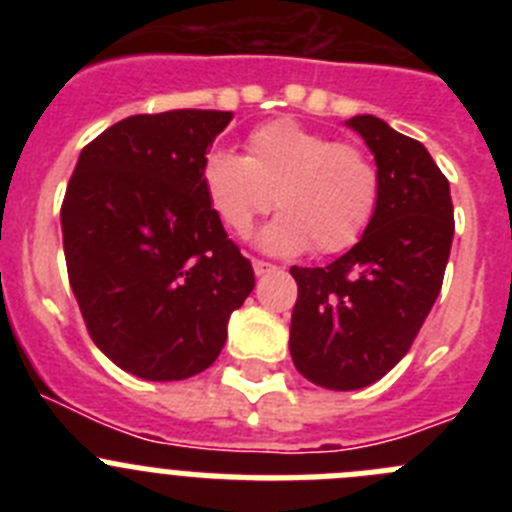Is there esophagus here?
<instances>
[{
  "instance_id": "34e87169",
  "label": "esophagus",
  "mask_w": 512,
  "mask_h": 512,
  "mask_svg": "<svg viewBox=\"0 0 512 512\" xmlns=\"http://www.w3.org/2000/svg\"><path fill=\"white\" fill-rule=\"evenodd\" d=\"M277 266L269 264V261H261V259H253V274L256 277H264V274H269V271H274Z\"/></svg>"
}]
</instances>
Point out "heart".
<instances>
[{"instance_id":"obj_1","label":"heart","mask_w":512,"mask_h":512,"mask_svg":"<svg viewBox=\"0 0 512 512\" xmlns=\"http://www.w3.org/2000/svg\"><path fill=\"white\" fill-rule=\"evenodd\" d=\"M202 192L233 233L274 207L259 233L271 253H341L359 243L379 205V171L361 148L295 120H274L246 138V153L215 151L202 158Z\"/></svg>"}]
</instances>
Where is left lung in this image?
Returning a JSON list of instances; mask_svg holds the SVG:
<instances>
[{"mask_svg": "<svg viewBox=\"0 0 512 512\" xmlns=\"http://www.w3.org/2000/svg\"><path fill=\"white\" fill-rule=\"evenodd\" d=\"M374 153L379 205L359 243L328 266L289 274V354L325 390L369 387L408 354L443 284L454 241L446 176L423 143L374 115L346 120Z\"/></svg>", "mask_w": 512, "mask_h": 512, "instance_id": "1", "label": "left lung"}]
</instances>
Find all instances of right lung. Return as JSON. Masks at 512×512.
Wrapping results in <instances>:
<instances>
[{
	"instance_id": "right-lung-1",
	"label": "right lung",
	"mask_w": 512,
	"mask_h": 512,
	"mask_svg": "<svg viewBox=\"0 0 512 512\" xmlns=\"http://www.w3.org/2000/svg\"><path fill=\"white\" fill-rule=\"evenodd\" d=\"M230 120L220 110L125 117L81 151L63 197V253L89 336L148 382L205 372L256 284L200 182Z\"/></svg>"
}]
</instances>
